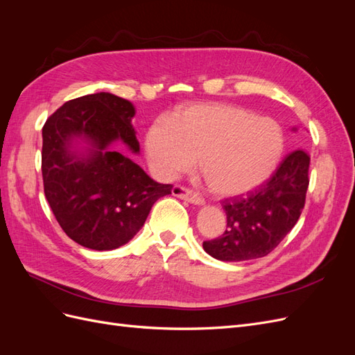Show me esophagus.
<instances>
[{
    "label": "esophagus",
    "instance_id": "1",
    "mask_svg": "<svg viewBox=\"0 0 355 355\" xmlns=\"http://www.w3.org/2000/svg\"><path fill=\"white\" fill-rule=\"evenodd\" d=\"M173 196L182 198V200H187L192 204H202L204 202V198L198 194V192H196L194 189H189L187 187H179L176 185L173 188Z\"/></svg>",
    "mask_w": 355,
    "mask_h": 355
}]
</instances>
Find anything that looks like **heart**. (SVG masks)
<instances>
[{
    "instance_id": "b5f03b06",
    "label": "heart",
    "mask_w": 355,
    "mask_h": 355,
    "mask_svg": "<svg viewBox=\"0 0 355 355\" xmlns=\"http://www.w3.org/2000/svg\"><path fill=\"white\" fill-rule=\"evenodd\" d=\"M146 154L155 173L175 179L194 168L211 192L234 197L271 178L284 151V133L272 118L227 103L191 105L173 120L158 118L146 132Z\"/></svg>"
}]
</instances>
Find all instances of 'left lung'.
Masks as SVG:
<instances>
[{
    "instance_id": "1",
    "label": "left lung",
    "mask_w": 355,
    "mask_h": 355,
    "mask_svg": "<svg viewBox=\"0 0 355 355\" xmlns=\"http://www.w3.org/2000/svg\"><path fill=\"white\" fill-rule=\"evenodd\" d=\"M309 154L302 148L287 154L272 176L245 197L223 200L227 230L202 247L219 261L263 257L283 241L305 207Z\"/></svg>"
}]
</instances>
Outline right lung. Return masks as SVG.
<instances>
[{
	"label": "right lung",
	"mask_w": 355,
	"mask_h": 355,
	"mask_svg": "<svg viewBox=\"0 0 355 355\" xmlns=\"http://www.w3.org/2000/svg\"><path fill=\"white\" fill-rule=\"evenodd\" d=\"M133 115L130 102L102 92L63 103L42 127L46 198L63 232L87 249L112 250L128 243L154 202L171 194L173 185L158 184L111 149L120 141L139 153ZM75 135L92 145L87 156L70 151Z\"/></svg>",
	"instance_id": "add662e5"
}]
</instances>
